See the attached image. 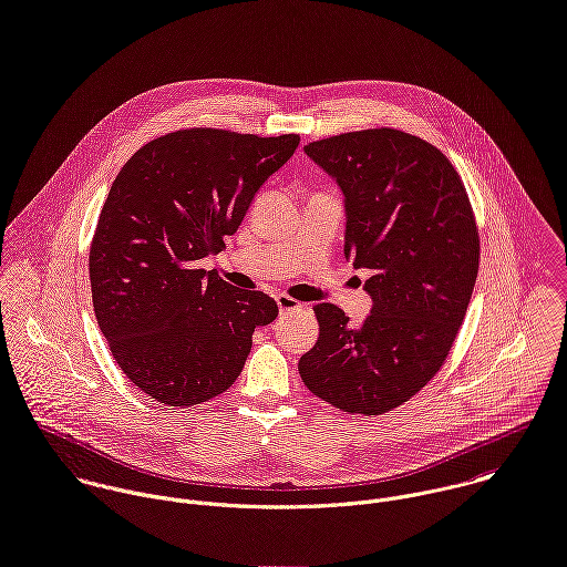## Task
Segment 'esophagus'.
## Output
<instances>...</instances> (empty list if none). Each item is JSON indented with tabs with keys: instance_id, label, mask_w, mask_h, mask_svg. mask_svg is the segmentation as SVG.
<instances>
[{
	"instance_id": "1",
	"label": "esophagus",
	"mask_w": 567,
	"mask_h": 567,
	"mask_svg": "<svg viewBox=\"0 0 567 567\" xmlns=\"http://www.w3.org/2000/svg\"><path fill=\"white\" fill-rule=\"evenodd\" d=\"M276 302H278V309H280V311H293V309L305 307L300 300H296V298H291V296H287V293H278V296H276Z\"/></svg>"
}]
</instances>
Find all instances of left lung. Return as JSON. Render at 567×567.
Wrapping results in <instances>:
<instances>
[{
	"instance_id": "obj_1",
	"label": "left lung",
	"mask_w": 567,
	"mask_h": 567,
	"mask_svg": "<svg viewBox=\"0 0 567 567\" xmlns=\"http://www.w3.org/2000/svg\"><path fill=\"white\" fill-rule=\"evenodd\" d=\"M305 153L344 194V256L371 269L373 307L349 327L340 307L316 305L318 340L298 371L340 412L379 416L416 396L456 340L478 276L476 218L452 162L405 131L340 133Z\"/></svg>"
}]
</instances>
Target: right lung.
<instances>
[{
  "label": "right lung",
  "mask_w": 567,
  "mask_h": 567,
  "mask_svg": "<svg viewBox=\"0 0 567 567\" xmlns=\"http://www.w3.org/2000/svg\"><path fill=\"white\" fill-rule=\"evenodd\" d=\"M298 142L182 128L144 144L113 179L89 254L93 309L126 379L157 403L192 408L227 392L256 327L276 320L274 298L200 260L238 231Z\"/></svg>",
  "instance_id": "obj_1"
}]
</instances>
